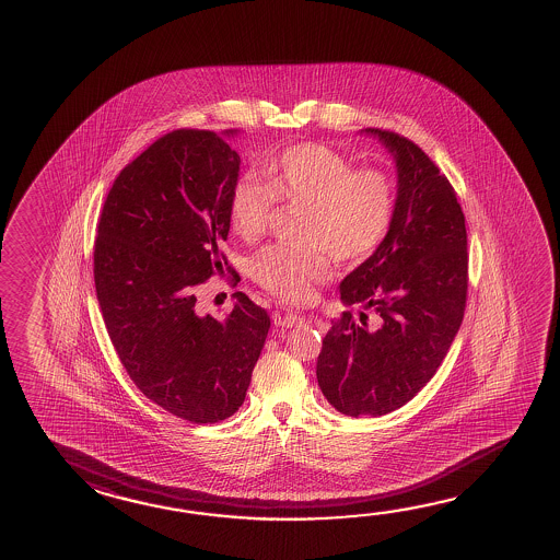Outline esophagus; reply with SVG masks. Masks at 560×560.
Returning <instances> with one entry per match:
<instances>
[{
  "label": "esophagus",
  "mask_w": 560,
  "mask_h": 560,
  "mask_svg": "<svg viewBox=\"0 0 560 560\" xmlns=\"http://www.w3.org/2000/svg\"><path fill=\"white\" fill-rule=\"evenodd\" d=\"M273 320H276L277 326H293V324L301 323L303 320V316L296 313H283V311H277L273 314Z\"/></svg>",
  "instance_id": "34e87169"
}]
</instances>
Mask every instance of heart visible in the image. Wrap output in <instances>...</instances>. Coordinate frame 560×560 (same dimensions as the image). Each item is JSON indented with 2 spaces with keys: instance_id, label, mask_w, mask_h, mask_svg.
Segmentation results:
<instances>
[{
  "instance_id": "obj_1",
  "label": "heart",
  "mask_w": 560,
  "mask_h": 560,
  "mask_svg": "<svg viewBox=\"0 0 560 560\" xmlns=\"http://www.w3.org/2000/svg\"><path fill=\"white\" fill-rule=\"evenodd\" d=\"M269 183L240 177L230 192V224L256 242L273 220L277 200L299 218V246H269L252 259V277L287 303H306L314 284L338 264H362L389 234L397 207L393 178L375 167L355 168L352 159L320 143L283 151L267 167Z\"/></svg>"
}]
</instances>
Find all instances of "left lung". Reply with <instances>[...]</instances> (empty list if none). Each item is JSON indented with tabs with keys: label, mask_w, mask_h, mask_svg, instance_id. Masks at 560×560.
Returning <instances> with one entry per match:
<instances>
[{
	"label": "left lung",
	"mask_w": 560,
	"mask_h": 560,
	"mask_svg": "<svg viewBox=\"0 0 560 560\" xmlns=\"http://www.w3.org/2000/svg\"><path fill=\"white\" fill-rule=\"evenodd\" d=\"M397 167L389 234L340 283L346 306L378 314L370 327L346 311L334 318L316 362V380L336 411L380 417L411 401L439 370L460 328L468 294V236L448 178L411 139L365 129Z\"/></svg>",
	"instance_id": "left-lung-1"
}]
</instances>
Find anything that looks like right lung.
Segmentation results:
<instances>
[{"label": "right lung", "instance_id": "right-lung-1", "mask_svg": "<svg viewBox=\"0 0 560 560\" xmlns=\"http://www.w3.org/2000/svg\"><path fill=\"white\" fill-rule=\"evenodd\" d=\"M237 173L226 139L175 129L121 168L94 244L96 296L119 362L148 399L197 424L242 407L271 326L244 293L224 318L195 308V289L224 267L240 281L220 249Z\"/></svg>", "mask_w": 560, "mask_h": 560}]
</instances>
